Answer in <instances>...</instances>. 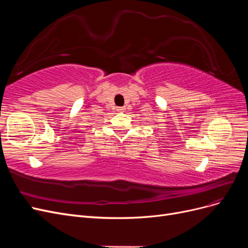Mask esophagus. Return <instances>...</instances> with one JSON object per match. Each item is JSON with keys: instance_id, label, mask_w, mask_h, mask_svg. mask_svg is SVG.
<instances>
[{"instance_id": "1", "label": "esophagus", "mask_w": 248, "mask_h": 248, "mask_svg": "<svg viewBox=\"0 0 248 248\" xmlns=\"http://www.w3.org/2000/svg\"><path fill=\"white\" fill-rule=\"evenodd\" d=\"M118 111H124L125 110V108H118V109H117Z\"/></svg>"}]
</instances>
